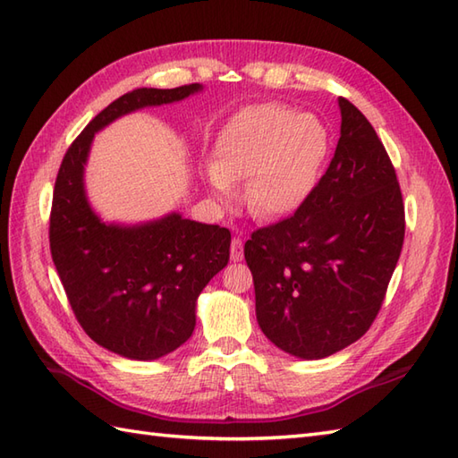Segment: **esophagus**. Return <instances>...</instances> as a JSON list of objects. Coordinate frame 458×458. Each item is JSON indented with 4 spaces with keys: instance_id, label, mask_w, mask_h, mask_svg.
I'll return each instance as SVG.
<instances>
[{
    "instance_id": "1",
    "label": "esophagus",
    "mask_w": 458,
    "mask_h": 458,
    "mask_svg": "<svg viewBox=\"0 0 458 458\" xmlns=\"http://www.w3.org/2000/svg\"><path fill=\"white\" fill-rule=\"evenodd\" d=\"M231 260L233 262L242 260V239H239V237L231 241Z\"/></svg>"
}]
</instances>
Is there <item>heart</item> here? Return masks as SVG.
Returning <instances> with one entry per match:
<instances>
[{
  "label": "heart",
  "mask_w": 458,
  "mask_h": 458,
  "mask_svg": "<svg viewBox=\"0 0 458 458\" xmlns=\"http://www.w3.org/2000/svg\"><path fill=\"white\" fill-rule=\"evenodd\" d=\"M327 152L329 135L318 117L280 104L250 106L217 135L208 182L223 208L231 206L233 188L245 182L250 213L282 217L308 199Z\"/></svg>",
  "instance_id": "obj_1"
}]
</instances>
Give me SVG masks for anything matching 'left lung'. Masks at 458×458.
<instances>
[{"instance_id":"1","label":"left lung","mask_w":458,"mask_h":458,"mask_svg":"<svg viewBox=\"0 0 458 458\" xmlns=\"http://www.w3.org/2000/svg\"><path fill=\"white\" fill-rule=\"evenodd\" d=\"M319 184L293 216L245 242L257 321L284 352L318 360L370 329L398 264L405 216L392 160L349 99Z\"/></svg>"}]
</instances>
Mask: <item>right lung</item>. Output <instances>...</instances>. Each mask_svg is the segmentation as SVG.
Returning <instances> with one entry per match:
<instances>
[{"instance_id": "add662e5", "label": "right lung", "mask_w": 458, "mask_h": 458, "mask_svg": "<svg viewBox=\"0 0 458 458\" xmlns=\"http://www.w3.org/2000/svg\"><path fill=\"white\" fill-rule=\"evenodd\" d=\"M201 89L139 88L121 96L70 145L56 176L48 237L60 282L88 337L131 360H157L191 337L198 296L229 262L231 233L176 211L139 225L101 221L86 196L84 166L98 131Z\"/></svg>"}]
</instances>
